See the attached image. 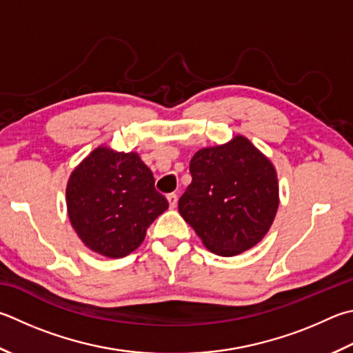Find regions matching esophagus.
Here are the masks:
<instances>
[{
  "label": "esophagus",
  "mask_w": 353,
  "mask_h": 353,
  "mask_svg": "<svg viewBox=\"0 0 353 353\" xmlns=\"http://www.w3.org/2000/svg\"><path fill=\"white\" fill-rule=\"evenodd\" d=\"M166 199H168V202H170V207H171V208H176V207H177V194L171 193V194L166 196Z\"/></svg>",
  "instance_id": "1"
}]
</instances>
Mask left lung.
<instances>
[{"mask_svg": "<svg viewBox=\"0 0 353 353\" xmlns=\"http://www.w3.org/2000/svg\"><path fill=\"white\" fill-rule=\"evenodd\" d=\"M190 172L179 213L210 252L234 256L264 238L279 205L278 177L248 139L197 151Z\"/></svg>", "mask_w": 353, "mask_h": 353, "instance_id": "1", "label": "left lung"}]
</instances>
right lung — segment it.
Listing matches in <instances>:
<instances>
[{"label":"right lung","mask_w":353,"mask_h":353,"mask_svg":"<svg viewBox=\"0 0 353 353\" xmlns=\"http://www.w3.org/2000/svg\"><path fill=\"white\" fill-rule=\"evenodd\" d=\"M69 221L95 253L123 258L143 242L168 201L136 152L94 150L77 166L66 188Z\"/></svg>","instance_id":"right-lung-1"}]
</instances>
